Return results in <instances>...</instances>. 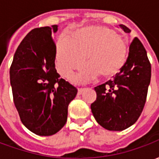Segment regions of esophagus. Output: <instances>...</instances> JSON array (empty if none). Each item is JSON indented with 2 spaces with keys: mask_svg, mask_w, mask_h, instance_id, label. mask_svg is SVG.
Wrapping results in <instances>:
<instances>
[{
  "mask_svg": "<svg viewBox=\"0 0 159 159\" xmlns=\"http://www.w3.org/2000/svg\"><path fill=\"white\" fill-rule=\"evenodd\" d=\"M84 90H85V88H80V89H78V92H77V93H78V94H82Z\"/></svg>",
  "mask_w": 159,
  "mask_h": 159,
  "instance_id": "34e87169",
  "label": "esophagus"
}]
</instances>
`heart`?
Here are the masks:
<instances>
[{
    "label": "heart",
    "mask_w": 159,
    "mask_h": 159,
    "mask_svg": "<svg viewBox=\"0 0 159 159\" xmlns=\"http://www.w3.org/2000/svg\"><path fill=\"white\" fill-rule=\"evenodd\" d=\"M89 62L72 77L76 83H83L100 75L110 78L125 65L127 46L112 30L103 26H88L77 30L72 39L63 36L56 47V67L60 75L69 77L86 59Z\"/></svg>",
    "instance_id": "b5f03b06"
}]
</instances>
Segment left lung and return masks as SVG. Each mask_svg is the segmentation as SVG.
Listing matches in <instances>:
<instances>
[{"label": "left lung", "instance_id": "obj_1", "mask_svg": "<svg viewBox=\"0 0 159 159\" xmlns=\"http://www.w3.org/2000/svg\"><path fill=\"white\" fill-rule=\"evenodd\" d=\"M119 26L124 32L131 31L123 25ZM151 71L147 51L135 37L123 69L112 80L94 88L97 98L91 104V111L97 123L112 131H122L133 125L146 103Z\"/></svg>", "mask_w": 159, "mask_h": 159}]
</instances>
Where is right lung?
I'll list each match as a JSON object with an SVG mask.
<instances>
[{
    "mask_svg": "<svg viewBox=\"0 0 159 159\" xmlns=\"http://www.w3.org/2000/svg\"><path fill=\"white\" fill-rule=\"evenodd\" d=\"M58 25L30 31L16 50L10 67L13 102L23 124L37 135H52L65 126L76 88L55 69Z\"/></svg>",
    "mask_w": 159,
    "mask_h": 159,
    "instance_id": "1",
    "label": "right lung"
}]
</instances>
